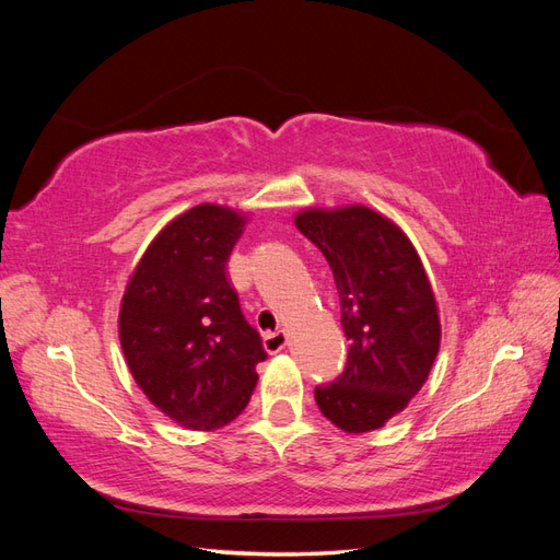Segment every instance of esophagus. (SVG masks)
I'll use <instances>...</instances> for the list:
<instances>
[{
	"mask_svg": "<svg viewBox=\"0 0 560 560\" xmlns=\"http://www.w3.org/2000/svg\"><path fill=\"white\" fill-rule=\"evenodd\" d=\"M287 346V334L284 331H266L264 334V348L266 352H280Z\"/></svg>",
	"mask_w": 560,
	"mask_h": 560,
	"instance_id": "obj_1",
	"label": "esophagus"
}]
</instances>
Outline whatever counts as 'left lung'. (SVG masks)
<instances>
[{"mask_svg": "<svg viewBox=\"0 0 560 560\" xmlns=\"http://www.w3.org/2000/svg\"><path fill=\"white\" fill-rule=\"evenodd\" d=\"M294 222L325 254L350 341L343 374L317 385L315 401L336 428L378 430L436 360L442 327L425 268L401 229L364 206L306 210Z\"/></svg>", "mask_w": 560, "mask_h": 560, "instance_id": "left-lung-1", "label": "left lung"}]
</instances>
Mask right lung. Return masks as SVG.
I'll return each instance as SVG.
<instances>
[{"label": "right lung", "mask_w": 560, "mask_h": 560, "mask_svg": "<svg viewBox=\"0 0 560 560\" xmlns=\"http://www.w3.org/2000/svg\"><path fill=\"white\" fill-rule=\"evenodd\" d=\"M245 217L196 206L167 224L128 282L118 336L149 401L189 430L238 418L268 354L245 319L226 261Z\"/></svg>", "instance_id": "add662e5"}]
</instances>
